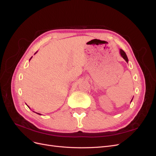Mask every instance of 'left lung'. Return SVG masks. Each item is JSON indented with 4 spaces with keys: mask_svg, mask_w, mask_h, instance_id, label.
Here are the masks:
<instances>
[{
    "mask_svg": "<svg viewBox=\"0 0 156 156\" xmlns=\"http://www.w3.org/2000/svg\"><path fill=\"white\" fill-rule=\"evenodd\" d=\"M120 55H121V56L122 58H123L126 61V62L127 63H128V58H127V55H126V53L125 52L122 50V49H120ZM132 100H133V99H132L131 100V102L132 101Z\"/></svg>",
    "mask_w": 156,
    "mask_h": 156,
    "instance_id": "1",
    "label": "left lung"
}]
</instances>
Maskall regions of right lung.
<instances>
[{
  "label": "right lung",
  "instance_id": "obj_1",
  "mask_svg": "<svg viewBox=\"0 0 156 156\" xmlns=\"http://www.w3.org/2000/svg\"><path fill=\"white\" fill-rule=\"evenodd\" d=\"M37 52H36V53H37ZM36 53H35V54H36ZM31 58H32V57L30 58V59H31ZM27 106H28V105H27ZM28 107H29V106H28ZM33 112H34V111H33ZM36 114H37V115H41V114H40V113H37V112H36Z\"/></svg>",
  "mask_w": 156,
  "mask_h": 156
}]
</instances>
